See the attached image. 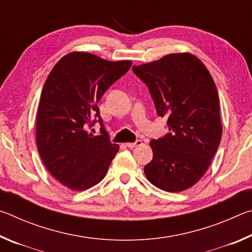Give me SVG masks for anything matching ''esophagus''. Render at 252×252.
<instances>
[{"label":"esophagus","mask_w":252,"mask_h":252,"mask_svg":"<svg viewBox=\"0 0 252 252\" xmlns=\"http://www.w3.org/2000/svg\"><path fill=\"white\" fill-rule=\"evenodd\" d=\"M142 144V141L141 140H136L135 142H127V143H126V146L127 147V148H135V147H139V146H141Z\"/></svg>","instance_id":"esophagus-1"}]
</instances>
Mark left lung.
Segmentation results:
<instances>
[{
  "label": "left lung",
  "instance_id": "1",
  "mask_svg": "<svg viewBox=\"0 0 252 252\" xmlns=\"http://www.w3.org/2000/svg\"><path fill=\"white\" fill-rule=\"evenodd\" d=\"M132 70L149 88L170 131L150 141L153 158L144 167L146 177L168 192L186 190L206 173L222 135L215 81L190 53L168 54Z\"/></svg>",
  "mask_w": 252,
  "mask_h": 252
}]
</instances>
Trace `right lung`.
<instances>
[{"label":"right lung","instance_id":"obj_1","mask_svg":"<svg viewBox=\"0 0 252 252\" xmlns=\"http://www.w3.org/2000/svg\"><path fill=\"white\" fill-rule=\"evenodd\" d=\"M131 65V61L73 52L60 60L45 81L36 116L37 150L48 171L72 190L97 185L119 151L110 141L97 102ZM95 122L101 126L100 136L86 131Z\"/></svg>","mask_w":252,"mask_h":252}]
</instances>
